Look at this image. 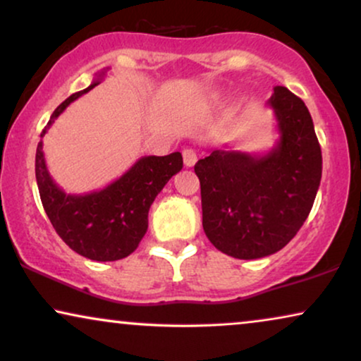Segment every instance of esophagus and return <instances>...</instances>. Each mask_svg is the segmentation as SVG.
Here are the masks:
<instances>
[{"label":"esophagus","instance_id":"esophagus-1","mask_svg":"<svg viewBox=\"0 0 361 361\" xmlns=\"http://www.w3.org/2000/svg\"><path fill=\"white\" fill-rule=\"evenodd\" d=\"M196 153H195V149H191V148H186V149H183V163H185V166H195V163H196Z\"/></svg>","mask_w":361,"mask_h":361}]
</instances>
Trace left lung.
Segmentation results:
<instances>
[{
    "label": "left lung",
    "instance_id": "1",
    "mask_svg": "<svg viewBox=\"0 0 361 361\" xmlns=\"http://www.w3.org/2000/svg\"><path fill=\"white\" fill-rule=\"evenodd\" d=\"M280 140L264 154L214 149L198 159L203 230L228 257L257 259L280 252L312 212L322 180V148L308 108L275 86Z\"/></svg>",
    "mask_w": 361,
    "mask_h": 361
}]
</instances>
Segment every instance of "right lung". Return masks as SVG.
<instances>
[{
    "label": "right lung",
    "instance_id": "right-lung-1",
    "mask_svg": "<svg viewBox=\"0 0 361 361\" xmlns=\"http://www.w3.org/2000/svg\"><path fill=\"white\" fill-rule=\"evenodd\" d=\"M102 83L71 94L54 109L41 138L75 99ZM183 168L180 152L143 157L103 190L85 195L65 193L54 183L44 161L43 141L36 148V183L49 221L73 252L94 262H116L138 248L148 230V212L157 195Z\"/></svg>",
    "mask_w": 361,
    "mask_h": 361
}]
</instances>
